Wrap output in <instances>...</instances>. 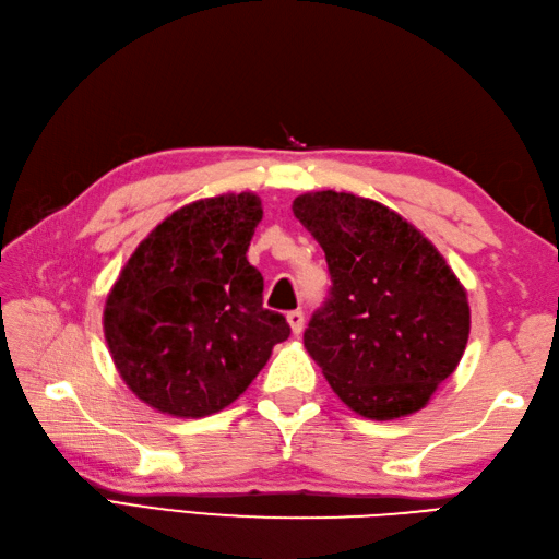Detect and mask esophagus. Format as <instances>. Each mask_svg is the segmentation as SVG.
Segmentation results:
<instances>
[{"mask_svg": "<svg viewBox=\"0 0 559 559\" xmlns=\"http://www.w3.org/2000/svg\"><path fill=\"white\" fill-rule=\"evenodd\" d=\"M286 320H288V324H290L293 334L300 336V334H302V326H305V314H302V310H290V312L286 314Z\"/></svg>", "mask_w": 559, "mask_h": 559, "instance_id": "1", "label": "esophagus"}]
</instances>
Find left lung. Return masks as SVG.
Listing matches in <instances>:
<instances>
[{
  "mask_svg": "<svg viewBox=\"0 0 559 559\" xmlns=\"http://www.w3.org/2000/svg\"><path fill=\"white\" fill-rule=\"evenodd\" d=\"M320 242L330 295L305 330V348L332 390L368 419L421 409L461 364L467 295L445 259L395 211L354 193L293 201Z\"/></svg>",
  "mask_w": 559,
  "mask_h": 559,
  "instance_id": "obj_1",
  "label": "left lung"
}]
</instances>
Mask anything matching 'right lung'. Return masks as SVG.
Listing matches in <instances>:
<instances>
[{
  "label": "right lung",
  "mask_w": 559,
  "mask_h": 559,
  "mask_svg": "<svg viewBox=\"0 0 559 559\" xmlns=\"http://www.w3.org/2000/svg\"><path fill=\"white\" fill-rule=\"evenodd\" d=\"M261 215L254 193L189 203L120 271L104 332L120 378L150 407L191 419L225 409L290 336L247 261Z\"/></svg>",
  "instance_id": "obj_1"
}]
</instances>
